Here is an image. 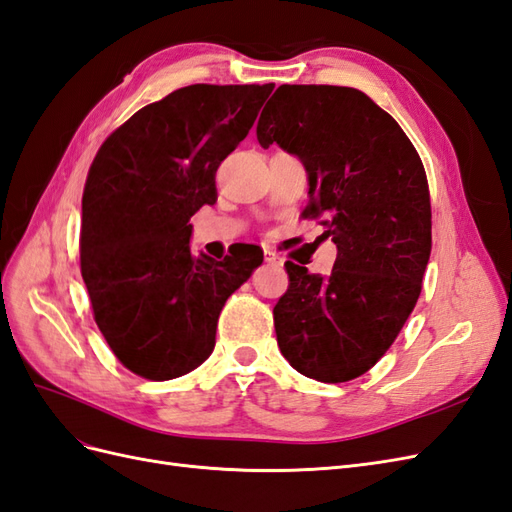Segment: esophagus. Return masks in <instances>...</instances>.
Here are the masks:
<instances>
[{
    "mask_svg": "<svg viewBox=\"0 0 512 512\" xmlns=\"http://www.w3.org/2000/svg\"><path fill=\"white\" fill-rule=\"evenodd\" d=\"M265 260L269 262V265H275V267L284 265V260L280 258V254H275L273 250H265Z\"/></svg>",
    "mask_w": 512,
    "mask_h": 512,
    "instance_id": "34e87169",
    "label": "esophagus"
}]
</instances>
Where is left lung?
Instances as JSON below:
<instances>
[{
  "label": "left lung",
  "instance_id": "1",
  "mask_svg": "<svg viewBox=\"0 0 512 512\" xmlns=\"http://www.w3.org/2000/svg\"><path fill=\"white\" fill-rule=\"evenodd\" d=\"M256 136L297 156L309 181L305 218L337 245L329 277L286 262L273 307L286 361L318 382L363 376L391 348L423 288L431 203L421 158L399 123L363 91L282 85Z\"/></svg>",
  "mask_w": 512,
  "mask_h": 512
}]
</instances>
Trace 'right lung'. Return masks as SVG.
<instances>
[{
	"instance_id": "1",
	"label": "right lung",
	"mask_w": 512,
	"mask_h": 512,
	"mask_svg": "<svg viewBox=\"0 0 512 512\" xmlns=\"http://www.w3.org/2000/svg\"><path fill=\"white\" fill-rule=\"evenodd\" d=\"M269 85H190L143 106L98 149L83 190L81 273L123 367L173 380L209 359L226 299L258 245L190 250V218L218 200L215 170L254 126Z\"/></svg>"
}]
</instances>
